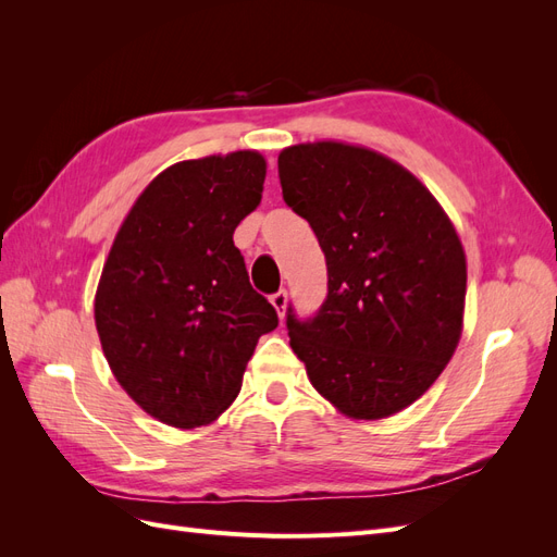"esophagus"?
Wrapping results in <instances>:
<instances>
[{"label":"esophagus","mask_w":557,"mask_h":557,"mask_svg":"<svg viewBox=\"0 0 557 557\" xmlns=\"http://www.w3.org/2000/svg\"><path fill=\"white\" fill-rule=\"evenodd\" d=\"M272 305H274V309L278 311V315L283 318V315H285V309H288V293H285V290L274 293V295H272Z\"/></svg>","instance_id":"1"}]
</instances>
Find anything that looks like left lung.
I'll return each instance as SVG.
<instances>
[{
  "label": "left lung",
  "instance_id": "obj_1",
  "mask_svg": "<svg viewBox=\"0 0 557 557\" xmlns=\"http://www.w3.org/2000/svg\"><path fill=\"white\" fill-rule=\"evenodd\" d=\"M278 178L327 262L315 315L285 313L293 350L315 391L348 418L401 411L460 342L467 262L453 223L411 172L362 146H290Z\"/></svg>",
  "mask_w": 557,
  "mask_h": 557
}]
</instances>
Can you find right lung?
I'll return each mask as SVG.
<instances>
[{
	"mask_svg": "<svg viewBox=\"0 0 557 557\" xmlns=\"http://www.w3.org/2000/svg\"><path fill=\"white\" fill-rule=\"evenodd\" d=\"M264 174L256 150L176 162L115 234L95 295L99 342L125 393L166 425L221 416L258 339L278 325L232 242Z\"/></svg>",
	"mask_w": 557,
	"mask_h": 557,
	"instance_id": "add662e5",
	"label": "right lung"
}]
</instances>
